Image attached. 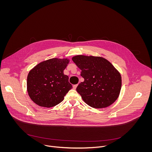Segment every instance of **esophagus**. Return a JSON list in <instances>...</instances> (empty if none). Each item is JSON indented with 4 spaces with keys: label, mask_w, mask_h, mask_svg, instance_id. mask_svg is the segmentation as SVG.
<instances>
[{
    "label": "esophagus",
    "mask_w": 152,
    "mask_h": 152,
    "mask_svg": "<svg viewBox=\"0 0 152 152\" xmlns=\"http://www.w3.org/2000/svg\"><path fill=\"white\" fill-rule=\"evenodd\" d=\"M77 86H78V84H75V85H74V86H73V88H74V89H75L77 88Z\"/></svg>",
    "instance_id": "1"
}]
</instances>
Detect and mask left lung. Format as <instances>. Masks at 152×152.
I'll list each match as a JSON object with an SVG mask.
<instances>
[{"label": "left lung", "instance_id": "8db88e82", "mask_svg": "<svg viewBox=\"0 0 152 152\" xmlns=\"http://www.w3.org/2000/svg\"><path fill=\"white\" fill-rule=\"evenodd\" d=\"M72 61L81 70L84 78L77 87L83 101L94 108H104L118 99L122 86L119 72L101 57L78 55Z\"/></svg>", "mask_w": 152, "mask_h": 152}]
</instances>
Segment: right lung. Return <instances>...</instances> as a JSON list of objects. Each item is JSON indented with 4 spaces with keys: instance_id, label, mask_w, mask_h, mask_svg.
<instances>
[{
    "instance_id": "1",
    "label": "right lung",
    "mask_w": 152,
    "mask_h": 152,
    "mask_svg": "<svg viewBox=\"0 0 152 152\" xmlns=\"http://www.w3.org/2000/svg\"><path fill=\"white\" fill-rule=\"evenodd\" d=\"M68 58H51L40 63L28 72L27 90L31 99L39 106L50 108L61 102L72 88L64 70Z\"/></svg>"
}]
</instances>
